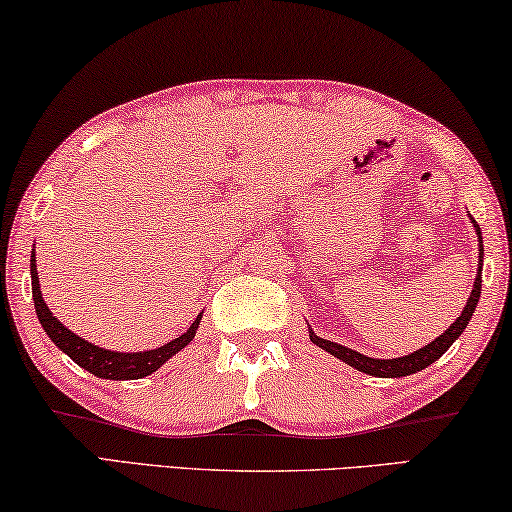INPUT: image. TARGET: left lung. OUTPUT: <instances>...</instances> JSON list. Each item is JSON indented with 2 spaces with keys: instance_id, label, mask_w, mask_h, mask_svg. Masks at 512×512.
Segmentation results:
<instances>
[{
  "instance_id": "left-lung-1",
  "label": "left lung",
  "mask_w": 512,
  "mask_h": 512,
  "mask_svg": "<svg viewBox=\"0 0 512 512\" xmlns=\"http://www.w3.org/2000/svg\"><path fill=\"white\" fill-rule=\"evenodd\" d=\"M471 223H474V227H476L478 243H480L478 246V250H480L478 262L480 264H478L476 282H474V289H471V294H469L467 305H464L462 315L457 317L451 326H448L444 335L434 338L430 345L416 349L414 354L400 356V358H384V361H381V358H370L361 352H354V349L342 347V345H338V342L319 338V335H315V331L312 329H310V340L315 342L317 347H322L329 354H333L335 358H340V361L352 365V368H356L358 372H365V375H372V377H407V375H414V372H418V370H425L427 365L437 361L441 354H446V349L451 347L457 338H460L464 329H467L469 319H471V315H474L478 299H480V282H483L480 280V271H483V236H480V227L474 218H471Z\"/></svg>"
}]
</instances>
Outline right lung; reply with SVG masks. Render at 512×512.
<instances>
[{
	"instance_id": "obj_1",
	"label": "right lung",
	"mask_w": 512,
	"mask_h": 512,
	"mask_svg": "<svg viewBox=\"0 0 512 512\" xmlns=\"http://www.w3.org/2000/svg\"><path fill=\"white\" fill-rule=\"evenodd\" d=\"M29 269H32L34 308H36L38 322H41L43 331L48 333V338L55 342L61 352L71 356L73 361L80 365V368H85L94 377L117 379V381L147 377V375H151V372H156L160 365L167 361V358L179 354L181 349L195 338L197 326H200L202 315H197V319L193 324H190V329L186 333L179 335V338L170 340L163 347L149 349V352H110V349L91 345V342H87L85 338H80V335H75L71 329H66V326L61 324L57 317H52L48 303L43 301L41 285H38L34 250H32V259H29Z\"/></svg>"
}]
</instances>
